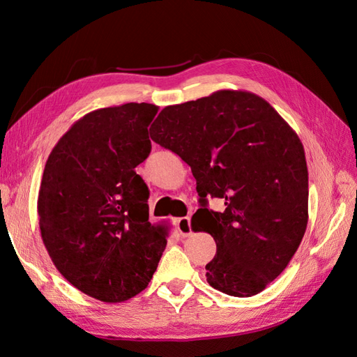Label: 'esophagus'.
I'll return each instance as SVG.
<instances>
[{"label": "esophagus", "mask_w": 357, "mask_h": 357, "mask_svg": "<svg viewBox=\"0 0 357 357\" xmlns=\"http://www.w3.org/2000/svg\"><path fill=\"white\" fill-rule=\"evenodd\" d=\"M176 229L179 231L181 236H190L192 234V227H190V218L188 216H184V218H179L176 221Z\"/></svg>", "instance_id": "obj_1"}]
</instances>
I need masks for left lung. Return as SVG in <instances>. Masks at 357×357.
Here are the masks:
<instances>
[{
	"mask_svg": "<svg viewBox=\"0 0 357 357\" xmlns=\"http://www.w3.org/2000/svg\"><path fill=\"white\" fill-rule=\"evenodd\" d=\"M150 138L190 165L201 208L193 230L210 233L216 255L207 282L225 294L261 293L291 261L308 222V170L304 146L284 118L242 90H218L169 105ZM208 197L225 201L208 211Z\"/></svg>",
	"mask_w": 357,
	"mask_h": 357,
	"instance_id": "8db88e82",
	"label": "left lung"
}]
</instances>
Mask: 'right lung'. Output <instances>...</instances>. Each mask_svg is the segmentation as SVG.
I'll return each mask as SVG.
<instances>
[{
	"label": "right lung",
	"instance_id": "obj_1",
	"mask_svg": "<svg viewBox=\"0 0 357 357\" xmlns=\"http://www.w3.org/2000/svg\"><path fill=\"white\" fill-rule=\"evenodd\" d=\"M158 105L128 102L87 113L53 147L38 195L45 248L58 271L102 302L141 293L167 245L149 222V187L135 169L147 159Z\"/></svg>",
	"mask_w": 357,
	"mask_h": 357
}]
</instances>
